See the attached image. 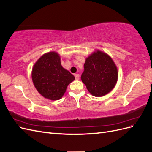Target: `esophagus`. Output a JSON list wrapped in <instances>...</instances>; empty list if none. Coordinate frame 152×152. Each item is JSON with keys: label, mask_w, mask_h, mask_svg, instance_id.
<instances>
[{"label": "esophagus", "mask_w": 152, "mask_h": 152, "mask_svg": "<svg viewBox=\"0 0 152 152\" xmlns=\"http://www.w3.org/2000/svg\"><path fill=\"white\" fill-rule=\"evenodd\" d=\"M74 75H75V79L76 80H79V79H80L79 74H78V73H76V74H75Z\"/></svg>", "instance_id": "1"}]
</instances>
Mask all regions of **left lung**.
Here are the masks:
<instances>
[{"instance_id": "8db88e82", "label": "left lung", "mask_w": 152, "mask_h": 152, "mask_svg": "<svg viewBox=\"0 0 152 152\" xmlns=\"http://www.w3.org/2000/svg\"><path fill=\"white\" fill-rule=\"evenodd\" d=\"M117 79V67L108 54L98 50L86 59L81 79L91 94L98 97L107 94Z\"/></svg>"}]
</instances>
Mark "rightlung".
Instances as JSON below:
<instances>
[{
	"instance_id": "obj_1",
	"label": "right lung",
	"mask_w": 152,
	"mask_h": 152,
	"mask_svg": "<svg viewBox=\"0 0 152 152\" xmlns=\"http://www.w3.org/2000/svg\"><path fill=\"white\" fill-rule=\"evenodd\" d=\"M31 77L39 93L50 100L61 98L68 85L75 79L62 67L60 57L55 52L45 54L39 59L34 66Z\"/></svg>"
}]
</instances>
